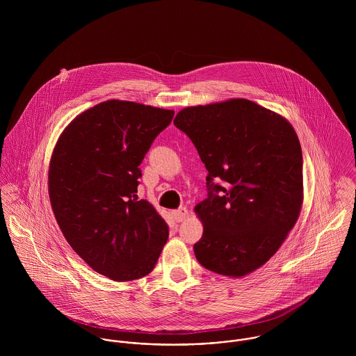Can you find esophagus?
<instances>
[{
	"label": "esophagus",
	"instance_id": "esophagus-1",
	"mask_svg": "<svg viewBox=\"0 0 356 356\" xmlns=\"http://www.w3.org/2000/svg\"><path fill=\"white\" fill-rule=\"evenodd\" d=\"M188 215H189V212H188V209H186L185 207H181L179 209L172 211V216H174V219H175L177 222H182Z\"/></svg>",
	"mask_w": 356,
	"mask_h": 356
}]
</instances>
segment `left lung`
<instances>
[{
	"label": "left lung",
	"instance_id": "obj_1",
	"mask_svg": "<svg viewBox=\"0 0 356 356\" xmlns=\"http://www.w3.org/2000/svg\"><path fill=\"white\" fill-rule=\"evenodd\" d=\"M174 124L208 171V197L195 207L204 226L193 250L220 275L244 277L275 254L303 205V156L281 115L245 99L179 111Z\"/></svg>",
	"mask_w": 356,
	"mask_h": 356
}]
</instances>
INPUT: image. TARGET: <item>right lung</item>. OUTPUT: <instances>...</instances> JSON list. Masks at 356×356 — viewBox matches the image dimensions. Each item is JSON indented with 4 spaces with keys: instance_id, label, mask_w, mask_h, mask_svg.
<instances>
[{
    "instance_id": "1",
    "label": "right lung",
    "mask_w": 356,
    "mask_h": 356,
    "mask_svg": "<svg viewBox=\"0 0 356 356\" xmlns=\"http://www.w3.org/2000/svg\"><path fill=\"white\" fill-rule=\"evenodd\" d=\"M174 111L108 100L60 134L49 164L54 218L71 248L95 271L124 282L148 275L168 238L152 204L138 200V165Z\"/></svg>"
}]
</instances>
